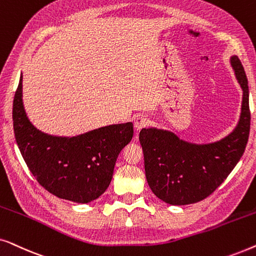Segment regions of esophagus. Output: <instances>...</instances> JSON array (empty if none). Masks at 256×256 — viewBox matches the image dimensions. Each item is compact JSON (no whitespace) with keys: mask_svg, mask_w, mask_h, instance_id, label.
<instances>
[{"mask_svg":"<svg viewBox=\"0 0 256 256\" xmlns=\"http://www.w3.org/2000/svg\"><path fill=\"white\" fill-rule=\"evenodd\" d=\"M149 124V120L146 118V116H143V115H140V116H138L134 120V128L135 130H141L142 128L146 127V124Z\"/></svg>","mask_w":256,"mask_h":256,"instance_id":"esophagus-1","label":"esophagus"}]
</instances>
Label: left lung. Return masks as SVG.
Segmentation results:
<instances>
[{"label":"left lung","instance_id":"left-lung-1","mask_svg":"<svg viewBox=\"0 0 256 256\" xmlns=\"http://www.w3.org/2000/svg\"><path fill=\"white\" fill-rule=\"evenodd\" d=\"M230 64L244 94L239 124L228 136L208 144H194L162 129L140 132L146 182L156 197L168 204H194L208 197L244 155L250 129V92L240 59L233 56Z\"/></svg>","mask_w":256,"mask_h":256}]
</instances>
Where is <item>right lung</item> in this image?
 Returning <instances> with one entry per match:
<instances>
[{
  "label": "right lung",
  "mask_w": 256,
  "mask_h": 256,
  "mask_svg": "<svg viewBox=\"0 0 256 256\" xmlns=\"http://www.w3.org/2000/svg\"><path fill=\"white\" fill-rule=\"evenodd\" d=\"M22 79L14 96V132L31 174L62 199L85 204L99 198L110 186L118 154L132 141V124L107 126L74 138L44 134L26 118Z\"/></svg>",
  "instance_id": "obj_1"
}]
</instances>
